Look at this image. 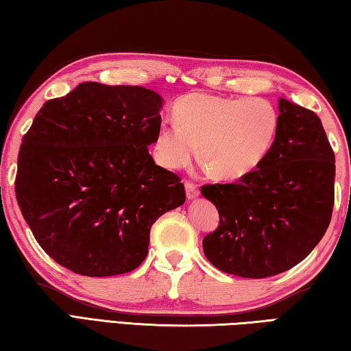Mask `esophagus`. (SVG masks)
<instances>
[{
	"instance_id": "34e87169",
	"label": "esophagus",
	"mask_w": 351,
	"mask_h": 351,
	"mask_svg": "<svg viewBox=\"0 0 351 351\" xmlns=\"http://www.w3.org/2000/svg\"><path fill=\"white\" fill-rule=\"evenodd\" d=\"M184 189H186L188 200H193V198L198 197V194H200V191H198V186H197L195 183H193V182L184 183Z\"/></svg>"
}]
</instances>
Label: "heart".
I'll return each mask as SVG.
<instances>
[{
	"label": "heart",
	"mask_w": 351,
	"mask_h": 351,
	"mask_svg": "<svg viewBox=\"0 0 351 351\" xmlns=\"http://www.w3.org/2000/svg\"><path fill=\"white\" fill-rule=\"evenodd\" d=\"M176 123H165L154 138L162 167L180 169L200 147L202 160L223 180L252 173L269 153L278 131L274 105L260 97L189 95L174 108Z\"/></svg>",
	"instance_id": "b5f03b06"
}]
</instances>
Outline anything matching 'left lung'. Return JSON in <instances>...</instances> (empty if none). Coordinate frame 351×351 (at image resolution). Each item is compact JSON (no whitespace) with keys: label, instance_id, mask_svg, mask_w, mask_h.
Instances as JSON below:
<instances>
[{"label":"left lung","instance_id":"1","mask_svg":"<svg viewBox=\"0 0 351 351\" xmlns=\"http://www.w3.org/2000/svg\"><path fill=\"white\" fill-rule=\"evenodd\" d=\"M278 108V131L260 167L238 182L202 186L220 215L203 252L217 269L243 278L292 269L332 220L335 153L321 119L287 99Z\"/></svg>","mask_w":351,"mask_h":351}]
</instances>
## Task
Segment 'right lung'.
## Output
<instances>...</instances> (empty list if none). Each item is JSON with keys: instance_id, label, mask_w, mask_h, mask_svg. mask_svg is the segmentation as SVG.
<instances>
[{"instance_id": "1", "label": "right lung", "mask_w": 351, "mask_h": 351, "mask_svg": "<svg viewBox=\"0 0 351 351\" xmlns=\"http://www.w3.org/2000/svg\"><path fill=\"white\" fill-rule=\"evenodd\" d=\"M162 97L137 85L82 82L38 111L18 156L15 193L44 252L85 276L127 274L156 220L186 200L154 163Z\"/></svg>"}]
</instances>
